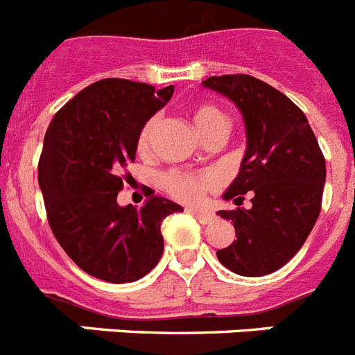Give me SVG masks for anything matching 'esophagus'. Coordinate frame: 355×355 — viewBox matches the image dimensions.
<instances>
[{
    "mask_svg": "<svg viewBox=\"0 0 355 355\" xmlns=\"http://www.w3.org/2000/svg\"><path fill=\"white\" fill-rule=\"evenodd\" d=\"M190 214L196 215L201 224H210L214 220V214L207 210H201V208H190Z\"/></svg>",
    "mask_w": 355,
    "mask_h": 355,
    "instance_id": "obj_1",
    "label": "esophagus"
}]
</instances>
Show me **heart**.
<instances>
[{
    "instance_id": "1",
    "label": "heart",
    "mask_w": 355,
    "mask_h": 355,
    "mask_svg": "<svg viewBox=\"0 0 355 355\" xmlns=\"http://www.w3.org/2000/svg\"><path fill=\"white\" fill-rule=\"evenodd\" d=\"M192 123L196 131L201 135V138H208L215 132L228 131V120L223 114L220 109L210 104H199L192 109ZM157 120L150 118L144 127H141L136 148L140 154H147L150 145H153L154 132H156ZM217 175L211 172H187V171H172L165 175L163 184L165 189L175 196L178 199H183L187 202L201 201L207 190L217 187Z\"/></svg>"
}]
</instances>
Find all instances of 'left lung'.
I'll list each match as a JSON object with an SVG mask.
<instances>
[{"instance_id":"1","label":"left lung","mask_w":355,"mask_h":355,"mask_svg":"<svg viewBox=\"0 0 355 355\" xmlns=\"http://www.w3.org/2000/svg\"><path fill=\"white\" fill-rule=\"evenodd\" d=\"M202 86L232 100L246 127L241 168L223 193L239 208L217 211L232 220L237 241L217 251V259L241 277H264L286 266L314 228L325 157L304 111L269 84L251 75H223ZM246 193L252 208L241 209Z\"/></svg>"}]
</instances>
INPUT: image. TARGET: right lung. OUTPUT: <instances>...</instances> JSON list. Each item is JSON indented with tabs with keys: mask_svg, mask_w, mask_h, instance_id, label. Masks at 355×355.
Here are the masks:
<instances>
[{
	"mask_svg": "<svg viewBox=\"0 0 355 355\" xmlns=\"http://www.w3.org/2000/svg\"><path fill=\"white\" fill-rule=\"evenodd\" d=\"M172 93L174 86L104 78L84 87L48 125L37 168L48 223L69 259L91 277L140 280L163 255V219L183 211L159 196L141 208L116 201L120 172L135 162L141 127Z\"/></svg>",
	"mask_w": 355,
	"mask_h": 355,
	"instance_id": "obj_1",
	"label": "right lung"
}]
</instances>
